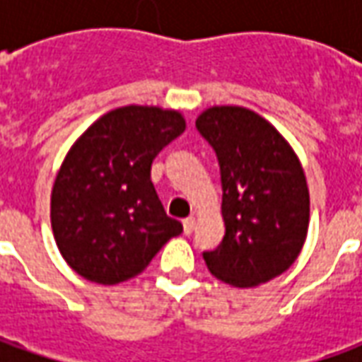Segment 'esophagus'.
Instances as JSON below:
<instances>
[{"mask_svg":"<svg viewBox=\"0 0 362 362\" xmlns=\"http://www.w3.org/2000/svg\"><path fill=\"white\" fill-rule=\"evenodd\" d=\"M182 225H184V233H186V235H189V233L196 228V219H194V217H188V219L182 221Z\"/></svg>","mask_w":362,"mask_h":362,"instance_id":"1","label":"esophagus"}]
</instances>
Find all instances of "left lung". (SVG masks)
<instances>
[{"instance_id":"1","label":"left lung","mask_w":362,"mask_h":362,"mask_svg":"<svg viewBox=\"0 0 362 362\" xmlns=\"http://www.w3.org/2000/svg\"><path fill=\"white\" fill-rule=\"evenodd\" d=\"M221 166L225 236L204 252L209 272L233 287H258L295 264L303 250L310 194L295 149L254 110L211 106L196 119Z\"/></svg>"}]
</instances>
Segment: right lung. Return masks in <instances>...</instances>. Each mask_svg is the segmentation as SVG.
Here are the masks:
<instances>
[{"instance_id":"1","label":"right lung","mask_w":362,"mask_h":362,"mask_svg":"<svg viewBox=\"0 0 362 362\" xmlns=\"http://www.w3.org/2000/svg\"><path fill=\"white\" fill-rule=\"evenodd\" d=\"M180 110L129 104L106 112L67 151L52 186L59 254L85 279L116 285L139 275L182 233L151 182L163 147L184 134Z\"/></svg>"}]
</instances>
